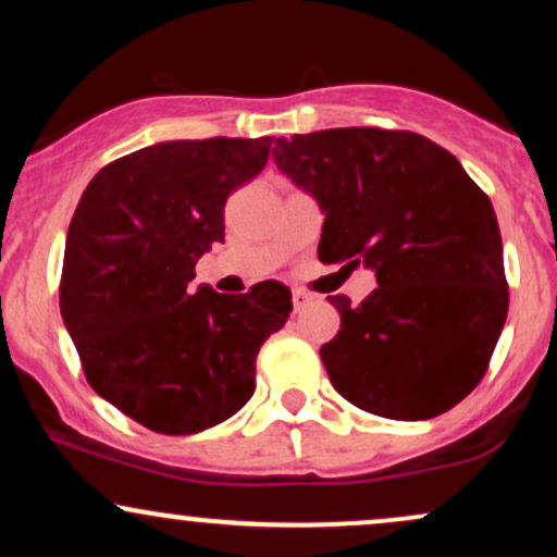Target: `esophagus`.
Masks as SVG:
<instances>
[{"instance_id": "1", "label": "esophagus", "mask_w": 557, "mask_h": 557, "mask_svg": "<svg viewBox=\"0 0 557 557\" xmlns=\"http://www.w3.org/2000/svg\"><path fill=\"white\" fill-rule=\"evenodd\" d=\"M311 304V296L306 290H293V309L300 311Z\"/></svg>"}]
</instances>
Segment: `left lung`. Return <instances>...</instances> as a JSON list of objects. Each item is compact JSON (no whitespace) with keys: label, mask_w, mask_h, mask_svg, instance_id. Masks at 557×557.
<instances>
[{"label":"left lung","mask_w":557,"mask_h":557,"mask_svg":"<svg viewBox=\"0 0 557 557\" xmlns=\"http://www.w3.org/2000/svg\"><path fill=\"white\" fill-rule=\"evenodd\" d=\"M277 168L324 212L319 261L376 272L322 345L332 387L361 411L419 421L482 382L508 317L503 240L487 194L411 131L332 127L277 138Z\"/></svg>","instance_id":"1"}]
</instances>
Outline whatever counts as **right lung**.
I'll list each match as a JSON object with an SVG mask.
<instances>
[{
    "label": "right lung",
    "instance_id": "obj_1",
    "mask_svg": "<svg viewBox=\"0 0 557 557\" xmlns=\"http://www.w3.org/2000/svg\"><path fill=\"white\" fill-rule=\"evenodd\" d=\"M264 138L168 140L101 168L67 230L60 311L88 385L159 434H196L246 406L257 356L293 311L290 290H190L225 240V203L264 170Z\"/></svg>",
    "mask_w": 557,
    "mask_h": 557
}]
</instances>
